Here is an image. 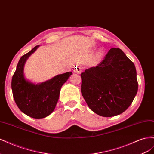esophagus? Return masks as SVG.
<instances>
[{"instance_id": "obj_1", "label": "esophagus", "mask_w": 154, "mask_h": 154, "mask_svg": "<svg viewBox=\"0 0 154 154\" xmlns=\"http://www.w3.org/2000/svg\"><path fill=\"white\" fill-rule=\"evenodd\" d=\"M82 71V69L80 67H76L75 69H74V72H76L78 74H80L81 72Z\"/></svg>"}]
</instances>
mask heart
Returning <instances> with one entry per match:
<instances>
[{
    "label": "heart",
    "mask_w": 154,
    "mask_h": 154,
    "mask_svg": "<svg viewBox=\"0 0 154 154\" xmlns=\"http://www.w3.org/2000/svg\"><path fill=\"white\" fill-rule=\"evenodd\" d=\"M100 53H101V52H100Z\"/></svg>",
    "instance_id": "obj_1"
}]
</instances>
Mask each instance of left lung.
Listing matches in <instances>:
<instances>
[{
	"label": "left lung",
	"mask_w": 154,
	"mask_h": 154,
	"mask_svg": "<svg viewBox=\"0 0 154 154\" xmlns=\"http://www.w3.org/2000/svg\"><path fill=\"white\" fill-rule=\"evenodd\" d=\"M81 78L83 98L94 112L103 117L123 113L137 92L136 67L119 48L110 49L97 66L85 70Z\"/></svg>",
	"instance_id": "1"
}]
</instances>
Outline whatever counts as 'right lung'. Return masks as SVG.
Masks as SVG:
<instances>
[{"mask_svg":"<svg viewBox=\"0 0 154 154\" xmlns=\"http://www.w3.org/2000/svg\"><path fill=\"white\" fill-rule=\"evenodd\" d=\"M38 47L39 45L35 46L20 58L11 80L13 96L18 109L27 116L35 119L45 118L53 112L62 86L72 74V72L59 74L36 85L26 80L24 75V63Z\"/></svg>","mask_w":154,"mask_h":154,"instance_id":"add662e5","label":"right lung"}]
</instances>
